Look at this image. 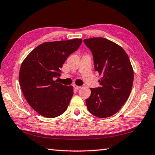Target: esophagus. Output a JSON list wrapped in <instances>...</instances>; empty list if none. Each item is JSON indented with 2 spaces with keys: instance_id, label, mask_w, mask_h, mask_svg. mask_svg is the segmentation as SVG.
<instances>
[{
  "instance_id": "obj_1",
  "label": "esophagus",
  "mask_w": 155,
  "mask_h": 155,
  "mask_svg": "<svg viewBox=\"0 0 155 155\" xmlns=\"http://www.w3.org/2000/svg\"><path fill=\"white\" fill-rule=\"evenodd\" d=\"M73 87H74V88L76 90H79V89L81 88L80 86H78V85H73Z\"/></svg>"
}]
</instances>
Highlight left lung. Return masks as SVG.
Listing matches in <instances>:
<instances>
[{
	"label": "left lung",
	"instance_id": "1",
	"mask_svg": "<svg viewBox=\"0 0 155 155\" xmlns=\"http://www.w3.org/2000/svg\"><path fill=\"white\" fill-rule=\"evenodd\" d=\"M93 56L94 70L102 75L100 87L91 88L85 103L88 111L105 118L119 111L127 101L133 83V70L122 47L103 38L83 40Z\"/></svg>",
	"mask_w": 155,
	"mask_h": 155
}]
</instances>
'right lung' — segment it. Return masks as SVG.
Segmentation results:
<instances>
[{
  "label": "right lung",
  "instance_id": "add662e5",
  "mask_svg": "<svg viewBox=\"0 0 155 155\" xmlns=\"http://www.w3.org/2000/svg\"><path fill=\"white\" fill-rule=\"evenodd\" d=\"M81 39L45 42L31 51L21 65L19 82L25 98L39 114L48 118L61 115L73 96L72 86L58 83L65 60L78 48Z\"/></svg>",
  "mask_w": 155,
  "mask_h": 155
}]
</instances>
